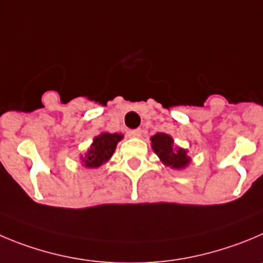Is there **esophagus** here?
I'll return each instance as SVG.
<instances>
[{
    "instance_id": "34e87169",
    "label": "esophagus",
    "mask_w": 263,
    "mask_h": 263,
    "mask_svg": "<svg viewBox=\"0 0 263 263\" xmlns=\"http://www.w3.org/2000/svg\"><path fill=\"white\" fill-rule=\"evenodd\" d=\"M141 132H143L141 129L136 128V129H131V131L128 132V135L131 137H140V136H141Z\"/></svg>"
}]
</instances>
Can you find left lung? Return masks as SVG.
<instances>
[{
    "instance_id": "8db88e82",
    "label": "left lung",
    "mask_w": 263,
    "mask_h": 263,
    "mask_svg": "<svg viewBox=\"0 0 263 263\" xmlns=\"http://www.w3.org/2000/svg\"><path fill=\"white\" fill-rule=\"evenodd\" d=\"M151 140L153 151L165 165L174 168H183L190 163L187 151L174 145V140L171 136L159 132V134L154 135Z\"/></svg>"
}]
</instances>
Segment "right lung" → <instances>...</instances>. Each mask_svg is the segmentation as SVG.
I'll list each match as a JSON object with an SVG mask.
<instances>
[{"instance_id": "add662e5", "label": "right lung", "mask_w": 263, "mask_h": 263, "mask_svg": "<svg viewBox=\"0 0 263 263\" xmlns=\"http://www.w3.org/2000/svg\"><path fill=\"white\" fill-rule=\"evenodd\" d=\"M122 137L123 135L119 134H101L100 136L95 137L90 149L87 152L84 158H82L85 167H100L102 163L109 161Z\"/></svg>"}]
</instances>
